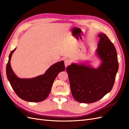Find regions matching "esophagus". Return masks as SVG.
<instances>
[{
	"mask_svg": "<svg viewBox=\"0 0 129 129\" xmlns=\"http://www.w3.org/2000/svg\"><path fill=\"white\" fill-rule=\"evenodd\" d=\"M70 63H71V61H70L69 60H68V59H66V60H64V65H65V67H67L68 65H69Z\"/></svg>",
	"mask_w": 129,
	"mask_h": 129,
	"instance_id": "34e87169",
	"label": "esophagus"
}]
</instances>
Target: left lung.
<instances>
[{"instance_id": "8db88e82", "label": "left lung", "mask_w": 129, "mask_h": 129, "mask_svg": "<svg viewBox=\"0 0 129 129\" xmlns=\"http://www.w3.org/2000/svg\"><path fill=\"white\" fill-rule=\"evenodd\" d=\"M96 55L101 63L95 68L89 63H72L67 67L72 95L80 103L100 100L114 86L118 62L116 50L106 35L100 33Z\"/></svg>"}]
</instances>
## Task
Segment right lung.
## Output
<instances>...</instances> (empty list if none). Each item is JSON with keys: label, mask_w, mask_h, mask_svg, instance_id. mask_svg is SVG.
I'll return each mask as SVG.
<instances>
[{"label": "right lung", "mask_w": 129, "mask_h": 129, "mask_svg": "<svg viewBox=\"0 0 129 129\" xmlns=\"http://www.w3.org/2000/svg\"><path fill=\"white\" fill-rule=\"evenodd\" d=\"M15 48L10 53L6 66V75L13 90L19 97L30 102L45 100L51 91L56 77L65 69L63 61L58 62L47 70L45 74L30 79H20L15 75L11 66V58Z\"/></svg>", "instance_id": "right-lung-1"}]
</instances>
